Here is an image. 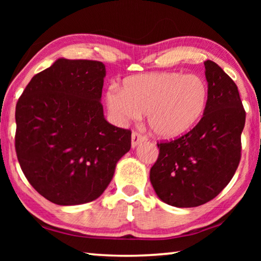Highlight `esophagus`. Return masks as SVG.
<instances>
[{
    "mask_svg": "<svg viewBox=\"0 0 261 261\" xmlns=\"http://www.w3.org/2000/svg\"><path fill=\"white\" fill-rule=\"evenodd\" d=\"M146 139H147L146 136L141 135V134H139V132H137V131H134V132H132V136H131V145H132V147L135 148L139 143H143V141H145Z\"/></svg>",
    "mask_w": 261,
    "mask_h": 261,
    "instance_id": "1",
    "label": "esophagus"
}]
</instances>
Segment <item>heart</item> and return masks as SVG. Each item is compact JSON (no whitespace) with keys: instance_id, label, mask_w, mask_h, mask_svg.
I'll list each match as a JSON object with an SVG mask.
<instances>
[{"instance_id":"b5f03b06","label":"heart","mask_w":261,"mask_h":261,"mask_svg":"<svg viewBox=\"0 0 261 261\" xmlns=\"http://www.w3.org/2000/svg\"><path fill=\"white\" fill-rule=\"evenodd\" d=\"M208 102V86L194 73L152 72L126 77L122 90L106 93L109 113L120 123L147 113L148 125L158 137L175 138L197 124Z\"/></svg>"}]
</instances>
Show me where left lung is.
<instances>
[{"label": "left lung", "mask_w": 261, "mask_h": 261, "mask_svg": "<svg viewBox=\"0 0 261 261\" xmlns=\"http://www.w3.org/2000/svg\"><path fill=\"white\" fill-rule=\"evenodd\" d=\"M208 102L199 123L188 134L158 143L149 179L160 199L175 207H197L215 198L230 182L241 160L245 125L236 84L207 60Z\"/></svg>", "instance_id": "obj_1"}]
</instances>
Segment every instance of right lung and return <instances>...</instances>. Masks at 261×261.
Instances as JSON below:
<instances>
[{
    "label": "right lung",
    "mask_w": 261,
    "mask_h": 261,
    "mask_svg": "<svg viewBox=\"0 0 261 261\" xmlns=\"http://www.w3.org/2000/svg\"><path fill=\"white\" fill-rule=\"evenodd\" d=\"M102 62L59 59L31 79L16 106L15 147L30 184L47 200L71 206L99 198L131 131L110 124L101 105Z\"/></svg>",
    "instance_id": "1"
}]
</instances>
